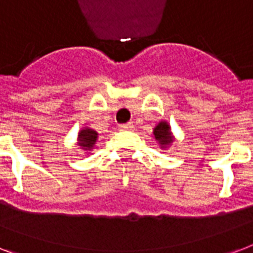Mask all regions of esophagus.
<instances>
[{"label":"esophagus","instance_id":"1","mask_svg":"<svg viewBox=\"0 0 253 253\" xmlns=\"http://www.w3.org/2000/svg\"><path fill=\"white\" fill-rule=\"evenodd\" d=\"M119 127H121V130H125V131H132L135 128L134 123H132V122L123 123V125H121Z\"/></svg>","mask_w":253,"mask_h":253}]
</instances>
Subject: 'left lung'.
<instances>
[{
	"label": "left lung",
	"instance_id": "obj_1",
	"mask_svg": "<svg viewBox=\"0 0 253 253\" xmlns=\"http://www.w3.org/2000/svg\"><path fill=\"white\" fill-rule=\"evenodd\" d=\"M154 134H155V138L158 139L162 146H168L169 143L172 142V138H170V131H169V126L167 122L159 123L158 126L155 127Z\"/></svg>",
	"mask_w": 253,
	"mask_h": 253
}]
</instances>
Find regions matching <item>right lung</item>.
<instances>
[{
  "label": "right lung",
  "instance_id": "obj_1",
  "mask_svg": "<svg viewBox=\"0 0 253 253\" xmlns=\"http://www.w3.org/2000/svg\"><path fill=\"white\" fill-rule=\"evenodd\" d=\"M79 139H80V146L89 150L90 147H93L95 140H97V132L90 130V128H85V130H83L79 134Z\"/></svg>",
  "mask_w": 253,
  "mask_h": 253
}]
</instances>
